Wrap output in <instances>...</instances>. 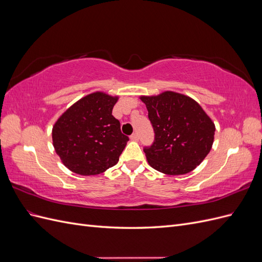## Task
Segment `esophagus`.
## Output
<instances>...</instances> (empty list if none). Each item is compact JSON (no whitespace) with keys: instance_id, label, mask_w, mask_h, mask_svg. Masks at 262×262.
<instances>
[{"instance_id":"esophagus-1","label":"esophagus","mask_w":262,"mask_h":262,"mask_svg":"<svg viewBox=\"0 0 262 262\" xmlns=\"http://www.w3.org/2000/svg\"><path fill=\"white\" fill-rule=\"evenodd\" d=\"M130 139H131L132 141H139V134H138V133H133L132 136L130 137Z\"/></svg>"}]
</instances>
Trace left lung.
Here are the masks:
<instances>
[{"instance_id": "obj_1", "label": "left lung", "mask_w": 262, "mask_h": 262, "mask_svg": "<svg viewBox=\"0 0 262 262\" xmlns=\"http://www.w3.org/2000/svg\"><path fill=\"white\" fill-rule=\"evenodd\" d=\"M155 132L154 143L144 147L150 167L165 175L192 171L213 145L215 125L191 97L166 91L155 96H141Z\"/></svg>"}]
</instances>
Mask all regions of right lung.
<instances>
[{"mask_svg": "<svg viewBox=\"0 0 262 262\" xmlns=\"http://www.w3.org/2000/svg\"><path fill=\"white\" fill-rule=\"evenodd\" d=\"M118 96L104 92L86 95L69 107L52 128V144L63 165L82 176L115 166L129 138L112 115Z\"/></svg>", "mask_w": 262, "mask_h": 262, "instance_id": "right-lung-1", "label": "right lung"}]
</instances>
